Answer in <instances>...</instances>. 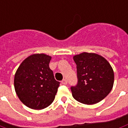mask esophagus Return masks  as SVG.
Returning <instances> with one entry per match:
<instances>
[{"instance_id": "esophagus-1", "label": "esophagus", "mask_w": 128, "mask_h": 128, "mask_svg": "<svg viewBox=\"0 0 128 128\" xmlns=\"http://www.w3.org/2000/svg\"><path fill=\"white\" fill-rule=\"evenodd\" d=\"M62 84H64V85H66L67 84V80L66 79H64L62 81Z\"/></svg>"}]
</instances>
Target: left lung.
<instances>
[{"label":"left lung","instance_id":"1","mask_svg":"<svg viewBox=\"0 0 128 128\" xmlns=\"http://www.w3.org/2000/svg\"><path fill=\"white\" fill-rule=\"evenodd\" d=\"M78 84L71 86L73 98L84 104L101 102L110 93L114 84V71L110 63L96 53L76 55Z\"/></svg>","mask_w":128,"mask_h":128}]
</instances>
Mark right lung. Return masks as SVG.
Segmentation results:
<instances>
[{
    "mask_svg": "<svg viewBox=\"0 0 128 128\" xmlns=\"http://www.w3.org/2000/svg\"><path fill=\"white\" fill-rule=\"evenodd\" d=\"M51 57L43 53L29 56L19 66L14 77V88L21 102L34 110L50 106L60 86L49 68Z\"/></svg>",
    "mask_w": 128,
    "mask_h": 128,
    "instance_id": "add662e5",
    "label": "right lung"
}]
</instances>
